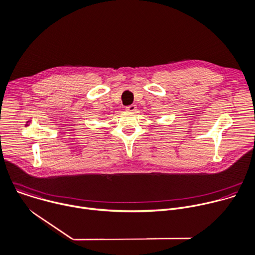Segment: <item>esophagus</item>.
Here are the masks:
<instances>
[{"instance_id":"34e87169","label":"esophagus","mask_w":255,"mask_h":255,"mask_svg":"<svg viewBox=\"0 0 255 255\" xmlns=\"http://www.w3.org/2000/svg\"><path fill=\"white\" fill-rule=\"evenodd\" d=\"M126 111H127V112H129V113H133V112L136 111V106H135V105H130V106H128V107L126 108Z\"/></svg>"}]
</instances>
